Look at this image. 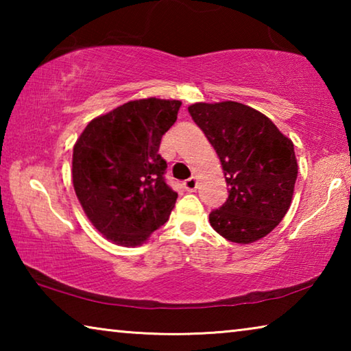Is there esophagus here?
I'll use <instances>...</instances> for the list:
<instances>
[{"label": "esophagus", "mask_w": 351, "mask_h": 351, "mask_svg": "<svg viewBox=\"0 0 351 351\" xmlns=\"http://www.w3.org/2000/svg\"><path fill=\"white\" fill-rule=\"evenodd\" d=\"M182 186H184V189L187 190V192H195V190H197V187H198L197 178H195V176L189 178V180H186V181L182 182Z\"/></svg>", "instance_id": "esophagus-1"}]
</instances>
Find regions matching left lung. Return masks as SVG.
<instances>
[{"label":"left lung","mask_w":351,"mask_h":351,"mask_svg":"<svg viewBox=\"0 0 351 351\" xmlns=\"http://www.w3.org/2000/svg\"><path fill=\"white\" fill-rule=\"evenodd\" d=\"M189 112L215 148L229 197L209 221L226 240L249 245L268 235L291 206L297 180L293 141L269 117L239 102L193 104Z\"/></svg>","instance_id":"8db88e82"}]
</instances>
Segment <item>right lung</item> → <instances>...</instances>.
<instances>
[{
  "label": "right lung",
  "mask_w": 351,
  "mask_h": 351,
  "mask_svg": "<svg viewBox=\"0 0 351 351\" xmlns=\"http://www.w3.org/2000/svg\"><path fill=\"white\" fill-rule=\"evenodd\" d=\"M180 100H132L88 123L73 152V184L86 217L106 240L139 246L167 221L178 193L164 180L162 134Z\"/></svg>",
  "instance_id": "add662e5"
}]
</instances>
